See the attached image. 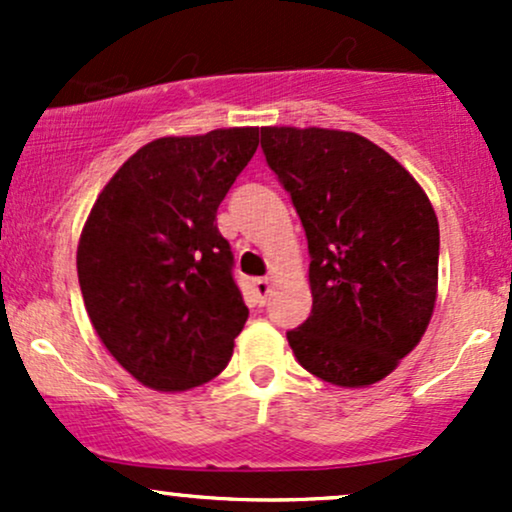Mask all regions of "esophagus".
Listing matches in <instances>:
<instances>
[{"mask_svg":"<svg viewBox=\"0 0 512 512\" xmlns=\"http://www.w3.org/2000/svg\"><path fill=\"white\" fill-rule=\"evenodd\" d=\"M252 286H255V293H257V298H260V303H267V296L274 289L272 281H269V279H255V281H252Z\"/></svg>","mask_w":512,"mask_h":512,"instance_id":"obj_1","label":"esophagus"}]
</instances>
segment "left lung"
Listing matches in <instances>:
<instances>
[{
    "label": "left lung",
    "instance_id": "1",
    "mask_svg": "<svg viewBox=\"0 0 512 512\" xmlns=\"http://www.w3.org/2000/svg\"><path fill=\"white\" fill-rule=\"evenodd\" d=\"M262 151L308 238L313 310L286 334L293 356L325 383H380L436 308L440 233L424 187L344 129L262 127Z\"/></svg>",
    "mask_w": 512,
    "mask_h": 512
}]
</instances>
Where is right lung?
<instances>
[{
    "label": "right lung",
    "mask_w": 512,
    "mask_h": 512,
    "mask_svg": "<svg viewBox=\"0 0 512 512\" xmlns=\"http://www.w3.org/2000/svg\"><path fill=\"white\" fill-rule=\"evenodd\" d=\"M257 144L260 127L154 139L91 207L76 248L86 313L144 387L192 390L231 361L248 305L214 221Z\"/></svg>",
    "instance_id": "1"
}]
</instances>
